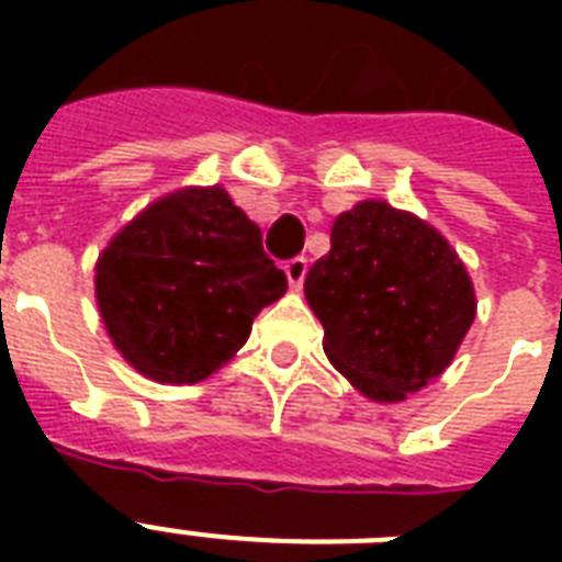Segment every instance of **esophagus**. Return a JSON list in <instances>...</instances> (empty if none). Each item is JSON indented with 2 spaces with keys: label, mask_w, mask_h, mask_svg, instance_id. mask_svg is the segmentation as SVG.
<instances>
[{
  "label": "esophagus",
  "mask_w": 562,
  "mask_h": 562,
  "mask_svg": "<svg viewBox=\"0 0 562 562\" xmlns=\"http://www.w3.org/2000/svg\"><path fill=\"white\" fill-rule=\"evenodd\" d=\"M306 271H308V262L303 259V256H294V259H289V262H285V277H289L291 289H300V285H303V280H306Z\"/></svg>",
  "instance_id": "34e87169"
}]
</instances>
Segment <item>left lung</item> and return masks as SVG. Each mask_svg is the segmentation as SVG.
<instances>
[{"mask_svg":"<svg viewBox=\"0 0 562 562\" xmlns=\"http://www.w3.org/2000/svg\"><path fill=\"white\" fill-rule=\"evenodd\" d=\"M329 241L303 285L326 359L368 400L402 402L452 364L470 333V273L435 227L384 201L341 212Z\"/></svg>","mask_w":562,"mask_h":562,"instance_id":"1","label":"left lung"}]
</instances>
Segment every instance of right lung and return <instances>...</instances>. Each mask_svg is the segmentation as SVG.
Here are the masks:
<instances>
[{
  "label": "right lung",
  "mask_w": 562,
  "mask_h": 562,
  "mask_svg": "<svg viewBox=\"0 0 562 562\" xmlns=\"http://www.w3.org/2000/svg\"><path fill=\"white\" fill-rule=\"evenodd\" d=\"M285 289L259 227L221 187L154 201L119 229L95 265L108 335L131 368L162 384L215 373Z\"/></svg>",
  "instance_id": "add662e5"
}]
</instances>
